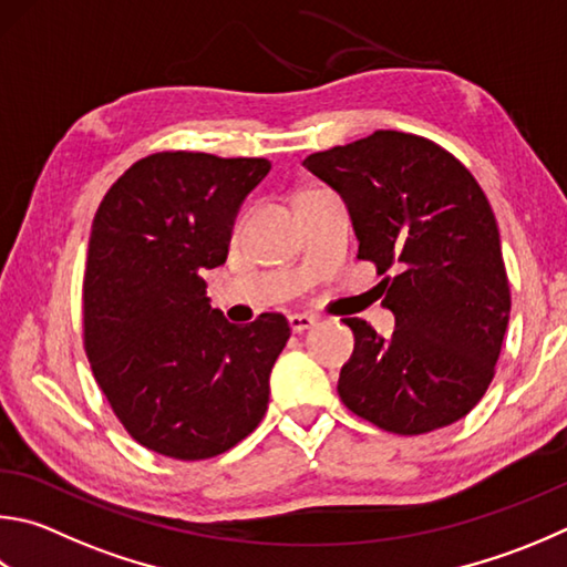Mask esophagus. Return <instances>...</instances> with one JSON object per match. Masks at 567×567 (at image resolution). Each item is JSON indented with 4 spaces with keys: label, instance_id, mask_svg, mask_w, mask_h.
I'll use <instances>...</instances> for the list:
<instances>
[{
    "label": "esophagus",
    "instance_id": "1",
    "mask_svg": "<svg viewBox=\"0 0 567 567\" xmlns=\"http://www.w3.org/2000/svg\"><path fill=\"white\" fill-rule=\"evenodd\" d=\"M287 319H290L292 332H297V334H302V332H307V329H312L317 324V317H312V315H290Z\"/></svg>",
    "mask_w": 567,
    "mask_h": 567
}]
</instances>
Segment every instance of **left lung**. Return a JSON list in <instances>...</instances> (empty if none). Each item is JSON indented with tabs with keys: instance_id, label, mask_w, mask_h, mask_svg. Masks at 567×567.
Segmentation results:
<instances>
[{
	"instance_id": "left-lung-1",
	"label": "left lung",
	"mask_w": 567,
	"mask_h": 567,
	"mask_svg": "<svg viewBox=\"0 0 567 567\" xmlns=\"http://www.w3.org/2000/svg\"><path fill=\"white\" fill-rule=\"evenodd\" d=\"M302 166L342 195L374 262L389 339L347 317L354 352L339 374L352 414L401 436L454 424L486 394L511 315L496 215L463 163L424 136L374 131L307 156Z\"/></svg>"
}]
</instances>
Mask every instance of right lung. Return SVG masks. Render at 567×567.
<instances>
[{"label":"right lung","mask_w":567,"mask_h":567,"mask_svg":"<svg viewBox=\"0 0 567 567\" xmlns=\"http://www.w3.org/2000/svg\"><path fill=\"white\" fill-rule=\"evenodd\" d=\"M267 158L161 151L133 163L94 215L84 347L113 414L141 446L213 458L260 424L290 324L265 312L230 324L205 297L233 223Z\"/></svg>","instance_id":"right-lung-1"}]
</instances>
